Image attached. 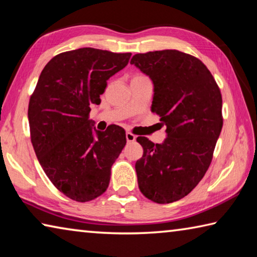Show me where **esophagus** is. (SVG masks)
<instances>
[{
	"instance_id": "obj_1",
	"label": "esophagus",
	"mask_w": 257,
	"mask_h": 257,
	"mask_svg": "<svg viewBox=\"0 0 257 257\" xmlns=\"http://www.w3.org/2000/svg\"><path fill=\"white\" fill-rule=\"evenodd\" d=\"M125 138H127V142L128 143H133V142H135L136 141V136H135L134 134H132V133H125Z\"/></svg>"
}]
</instances>
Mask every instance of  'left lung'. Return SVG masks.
Here are the masks:
<instances>
[{
  "mask_svg": "<svg viewBox=\"0 0 257 257\" xmlns=\"http://www.w3.org/2000/svg\"><path fill=\"white\" fill-rule=\"evenodd\" d=\"M130 63L154 84L152 111L167 125L154 144L137 137L144 154L136 162L138 187L159 204L179 201L203 179L223 125L222 96L201 60L177 50L139 53Z\"/></svg>",
  "mask_w": 257,
  "mask_h": 257,
  "instance_id": "8db88e82",
  "label": "left lung"
}]
</instances>
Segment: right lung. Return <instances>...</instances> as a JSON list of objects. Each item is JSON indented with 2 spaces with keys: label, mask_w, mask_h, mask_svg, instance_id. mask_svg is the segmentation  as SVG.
<instances>
[{
  "label": "right lung",
  "mask_w": 257,
  "mask_h": 257,
  "mask_svg": "<svg viewBox=\"0 0 257 257\" xmlns=\"http://www.w3.org/2000/svg\"><path fill=\"white\" fill-rule=\"evenodd\" d=\"M130 56L92 47L63 52L43 69L30 96L35 153L55 188L76 202L93 201L107 189L112 164L127 143L119 125L93 130L89 112Z\"/></svg>",
  "instance_id": "1"
}]
</instances>
